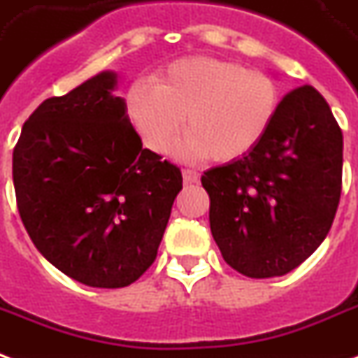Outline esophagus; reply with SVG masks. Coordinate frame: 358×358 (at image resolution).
I'll list each match as a JSON object with an SVG mask.
<instances>
[{
  "label": "esophagus",
  "instance_id": "1",
  "mask_svg": "<svg viewBox=\"0 0 358 358\" xmlns=\"http://www.w3.org/2000/svg\"><path fill=\"white\" fill-rule=\"evenodd\" d=\"M182 176H184V184H197L201 178L199 172L192 171V169H184V171H182Z\"/></svg>",
  "mask_w": 358,
  "mask_h": 358
}]
</instances>
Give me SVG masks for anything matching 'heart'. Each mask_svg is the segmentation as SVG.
<instances>
[{"label": "heart", "mask_w": 358, "mask_h": 358, "mask_svg": "<svg viewBox=\"0 0 358 358\" xmlns=\"http://www.w3.org/2000/svg\"><path fill=\"white\" fill-rule=\"evenodd\" d=\"M279 89L266 71L235 60L189 57L159 71L155 87L134 83L127 117L155 153L169 152L186 119L182 157L229 163L252 152L273 125Z\"/></svg>", "instance_id": "b5f03b06"}]
</instances>
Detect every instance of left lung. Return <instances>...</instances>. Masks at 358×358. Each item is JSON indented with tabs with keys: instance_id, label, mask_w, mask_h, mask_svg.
I'll return each instance as SVG.
<instances>
[{
	"instance_id": "left-lung-1",
	"label": "left lung",
	"mask_w": 358,
	"mask_h": 358,
	"mask_svg": "<svg viewBox=\"0 0 358 358\" xmlns=\"http://www.w3.org/2000/svg\"><path fill=\"white\" fill-rule=\"evenodd\" d=\"M341 166L343 136L327 100L311 85L288 92L252 152L201 176L224 260L252 279L306 262L332 227Z\"/></svg>"
}]
</instances>
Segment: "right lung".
Instances as JSON below:
<instances>
[{"label":"right lung","mask_w":358,"mask_h":358,"mask_svg":"<svg viewBox=\"0 0 358 358\" xmlns=\"http://www.w3.org/2000/svg\"><path fill=\"white\" fill-rule=\"evenodd\" d=\"M117 73L100 71L43 100L13 152L26 231L62 273L87 287H129L152 266L182 189V172L142 148L115 96Z\"/></svg>","instance_id":"obj_1"}]
</instances>
